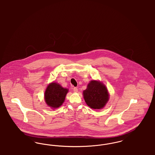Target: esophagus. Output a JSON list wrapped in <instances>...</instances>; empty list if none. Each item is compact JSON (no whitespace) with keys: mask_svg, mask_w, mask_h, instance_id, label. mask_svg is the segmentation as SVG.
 Wrapping results in <instances>:
<instances>
[{"mask_svg":"<svg viewBox=\"0 0 155 155\" xmlns=\"http://www.w3.org/2000/svg\"><path fill=\"white\" fill-rule=\"evenodd\" d=\"M73 91H74V92H78V89L77 88H76V87H74V88H73Z\"/></svg>","mask_w":155,"mask_h":155,"instance_id":"34e87169","label":"esophagus"}]
</instances>
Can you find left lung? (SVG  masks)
<instances>
[{
    "mask_svg": "<svg viewBox=\"0 0 155 155\" xmlns=\"http://www.w3.org/2000/svg\"><path fill=\"white\" fill-rule=\"evenodd\" d=\"M84 98L87 104L94 109H101L104 107L109 99L107 89L102 82L90 81L87 88L83 91Z\"/></svg>",
    "mask_w": 155,
    "mask_h": 155,
    "instance_id": "8db88e82",
    "label": "left lung"
}]
</instances>
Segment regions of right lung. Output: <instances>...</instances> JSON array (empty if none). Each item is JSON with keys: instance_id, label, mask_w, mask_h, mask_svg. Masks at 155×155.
Returning a JSON list of instances; mask_svg holds the SVG:
<instances>
[{"instance_id": "add662e5", "label": "right lung", "mask_w": 155, "mask_h": 155, "mask_svg": "<svg viewBox=\"0 0 155 155\" xmlns=\"http://www.w3.org/2000/svg\"><path fill=\"white\" fill-rule=\"evenodd\" d=\"M68 91V89L64 88L58 83L52 82L45 92V102L52 109H57L64 102Z\"/></svg>"}]
</instances>
